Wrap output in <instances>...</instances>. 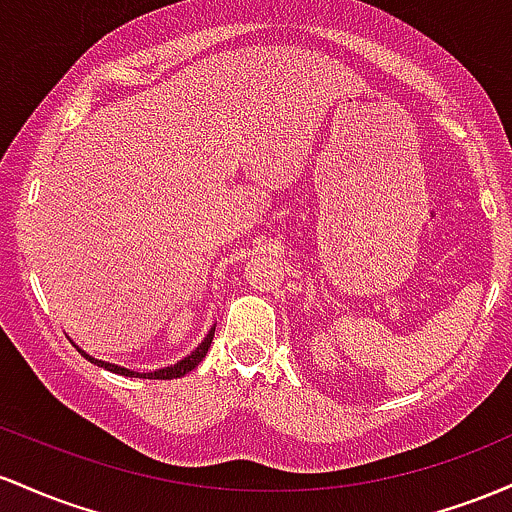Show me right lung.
Listing matches in <instances>:
<instances>
[{"instance_id": "obj_1", "label": "right lung", "mask_w": 512, "mask_h": 512, "mask_svg": "<svg viewBox=\"0 0 512 512\" xmlns=\"http://www.w3.org/2000/svg\"><path fill=\"white\" fill-rule=\"evenodd\" d=\"M212 336H215V326H212L208 336H205L203 341H200V346L195 348L191 355H186V358L179 360V363H176V365H171V367H162V370H154V372H135V370H128V367H120V365L106 363V360H96V358H91V355H86L84 350L79 348V346H77V350H79V353L84 355L86 360H89V363H94V365H99V367H106V370L116 372V375H125V377H142V380H174V377H183V375H186V372H191L193 367L198 365L200 360L205 358V353H208V348H210V343H212Z\"/></svg>"}]
</instances>
